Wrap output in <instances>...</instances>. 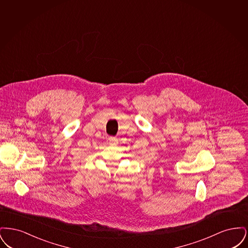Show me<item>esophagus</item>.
<instances>
[{
	"label": "esophagus",
	"mask_w": 248,
	"mask_h": 248,
	"mask_svg": "<svg viewBox=\"0 0 248 248\" xmlns=\"http://www.w3.org/2000/svg\"><path fill=\"white\" fill-rule=\"evenodd\" d=\"M108 141H109V144H111V145H117L118 144V140L116 138H113V137H110L108 139Z\"/></svg>",
	"instance_id": "esophagus-1"
}]
</instances>
